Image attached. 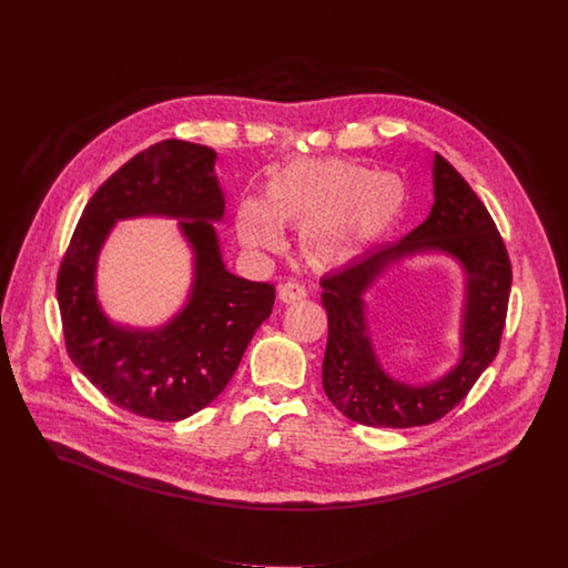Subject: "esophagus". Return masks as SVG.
I'll list each match as a JSON object with an SVG mask.
<instances>
[{"instance_id": "obj_1", "label": "esophagus", "mask_w": 568, "mask_h": 568, "mask_svg": "<svg viewBox=\"0 0 568 568\" xmlns=\"http://www.w3.org/2000/svg\"><path fill=\"white\" fill-rule=\"evenodd\" d=\"M278 298L283 302H298L306 298V290L296 281H287L278 287Z\"/></svg>"}]
</instances>
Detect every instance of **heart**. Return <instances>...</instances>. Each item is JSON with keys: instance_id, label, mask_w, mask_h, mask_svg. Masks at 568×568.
Returning a JSON list of instances; mask_svg holds the SVG:
<instances>
[{"instance_id": "obj_1", "label": "heart", "mask_w": 568, "mask_h": 568, "mask_svg": "<svg viewBox=\"0 0 568 568\" xmlns=\"http://www.w3.org/2000/svg\"><path fill=\"white\" fill-rule=\"evenodd\" d=\"M407 186L395 173L326 159L294 161L267 180L264 200H244L235 232L248 251L274 253L281 227H301V251L313 267L333 270L361 257L399 225Z\"/></svg>"}]
</instances>
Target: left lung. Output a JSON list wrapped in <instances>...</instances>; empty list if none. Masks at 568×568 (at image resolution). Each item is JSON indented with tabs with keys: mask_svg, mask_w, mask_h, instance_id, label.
I'll use <instances>...</instances> for the list:
<instances>
[{
	"mask_svg": "<svg viewBox=\"0 0 568 568\" xmlns=\"http://www.w3.org/2000/svg\"><path fill=\"white\" fill-rule=\"evenodd\" d=\"M434 197L432 214L414 232L320 281L328 313L324 390L338 412L367 427L407 429L439 420L466 399L500 349L513 281L500 232L462 173L439 154L434 159ZM423 250L448 252L467 272L463 358L432 385L409 387L393 381L376 363L362 296L395 261Z\"/></svg>",
	"mask_w": 568,
	"mask_h": 568,
	"instance_id": "obj_1",
	"label": "left lung"
}]
</instances>
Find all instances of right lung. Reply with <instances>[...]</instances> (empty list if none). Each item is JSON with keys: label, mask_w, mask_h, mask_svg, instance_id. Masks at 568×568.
<instances>
[{"label": "right lung", "mask_w": 568, "mask_h": 568, "mask_svg": "<svg viewBox=\"0 0 568 568\" xmlns=\"http://www.w3.org/2000/svg\"><path fill=\"white\" fill-rule=\"evenodd\" d=\"M216 152L165 139L118 169L88 201L58 272V302L70 361L118 407L175 423L216 399L274 304V285L232 274L212 227L225 200ZM145 213L181 219L196 253L185 308L156 332L108 322L95 301V262L115 220Z\"/></svg>", "instance_id": "1"}]
</instances>
